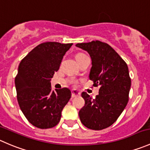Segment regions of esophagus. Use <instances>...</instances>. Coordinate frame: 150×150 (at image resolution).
<instances>
[{
    "label": "esophagus",
    "mask_w": 150,
    "mask_h": 150,
    "mask_svg": "<svg viewBox=\"0 0 150 150\" xmlns=\"http://www.w3.org/2000/svg\"><path fill=\"white\" fill-rule=\"evenodd\" d=\"M71 94H72V97L74 98V97H76V96H80V92H79L78 90H73L71 91Z\"/></svg>",
    "instance_id": "34e87169"
}]
</instances>
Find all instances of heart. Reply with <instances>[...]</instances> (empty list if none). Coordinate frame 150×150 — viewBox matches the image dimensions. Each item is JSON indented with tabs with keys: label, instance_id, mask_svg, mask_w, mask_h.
Segmentation results:
<instances>
[{
	"label": "heart",
	"instance_id": "1",
	"mask_svg": "<svg viewBox=\"0 0 150 150\" xmlns=\"http://www.w3.org/2000/svg\"><path fill=\"white\" fill-rule=\"evenodd\" d=\"M84 55H85V54H82V53H79V54H77V55H76V58H77V57H81V56H84Z\"/></svg>",
	"mask_w": 150,
	"mask_h": 150
}]
</instances>
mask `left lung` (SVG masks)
<instances>
[{
  "instance_id": "8db88e82",
  "label": "left lung",
  "mask_w": 150,
  "mask_h": 150,
  "mask_svg": "<svg viewBox=\"0 0 150 150\" xmlns=\"http://www.w3.org/2000/svg\"><path fill=\"white\" fill-rule=\"evenodd\" d=\"M76 47L85 50L92 60L89 78L93 86H100L99 94L93 99L81 93L84 106L79 112L80 120L87 128L100 130L117 120L128 102L131 79L128 68L111 46L100 41L80 43Z\"/></svg>"
}]
</instances>
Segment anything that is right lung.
<instances>
[{
  "instance_id": "right-lung-1",
  "label": "right lung",
  "mask_w": 150,
  "mask_h": 150,
  "mask_svg": "<svg viewBox=\"0 0 150 150\" xmlns=\"http://www.w3.org/2000/svg\"><path fill=\"white\" fill-rule=\"evenodd\" d=\"M73 44L44 42L21 60L15 78L17 101L25 117L35 127L47 129L58 124L71 97L69 89L52 91L51 79Z\"/></svg>"
}]
</instances>
